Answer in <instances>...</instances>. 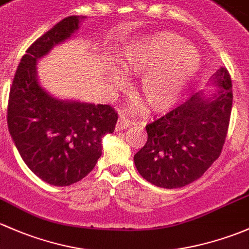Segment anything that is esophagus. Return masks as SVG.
I'll list each match as a JSON object with an SVG mask.
<instances>
[{
  "label": "esophagus",
  "instance_id": "esophagus-1",
  "mask_svg": "<svg viewBox=\"0 0 249 249\" xmlns=\"http://www.w3.org/2000/svg\"><path fill=\"white\" fill-rule=\"evenodd\" d=\"M130 125V121L129 120H125L124 117H120L119 121H117L116 124V127H115V129H116V132H120V130H125Z\"/></svg>",
  "mask_w": 249,
  "mask_h": 249
}]
</instances>
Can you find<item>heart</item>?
Here are the masks:
<instances>
[{
	"instance_id": "heart-1",
	"label": "heart",
	"mask_w": 249,
	"mask_h": 249,
	"mask_svg": "<svg viewBox=\"0 0 249 249\" xmlns=\"http://www.w3.org/2000/svg\"><path fill=\"white\" fill-rule=\"evenodd\" d=\"M120 66L132 75H143L138 94L147 109H173L200 71L202 58L196 47L170 31L135 37L124 45Z\"/></svg>"
}]
</instances>
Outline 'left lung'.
<instances>
[{
  "instance_id": "left-lung-1",
  "label": "left lung",
  "mask_w": 249,
  "mask_h": 249,
  "mask_svg": "<svg viewBox=\"0 0 249 249\" xmlns=\"http://www.w3.org/2000/svg\"><path fill=\"white\" fill-rule=\"evenodd\" d=\"M200 91L146 125L147 142L134 156L137 170L162 188H181L204 175L219 157L232 107L231 79L220 67Z\"/></svg>"
}]
</instances>
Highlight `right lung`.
<instances>
[{"mask_svg": "<svg viewBox=\"0 0 249 249\" xmlns=\"http://www.w3.org/2000/svg\"><path fill=\"white\" fill-rule=\"evenodd\" d=\"M86 17L65 18L38 38L22 56L9 92V134L25 164L49 184L71 186L92 171L102 139L115 130L110 106L53 97L39 83L37 63L75 36Z\"/></svg>", "mask_w": 249, "mask_h": 249, "instance_id": "obj_1", "label": "right lung"}]
</instances>
